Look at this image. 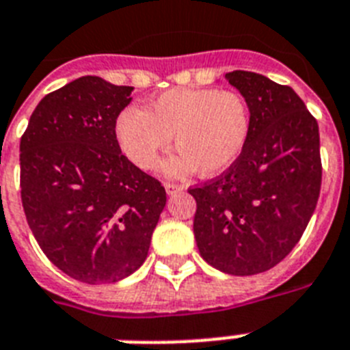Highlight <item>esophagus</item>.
<instances>
[{
	"instance_id": "34e87169",
	"label": "esophagus",
	"mask_w": 350,
	"mask_h": 350,
	"mask_svg": "<svg viewBox=\"0 0 350 350\" xmlns=\"http://www.w3.org/2000/svg\"><path fill=\"white\" fill-rule=\"evenodd\" d=\"M165 190H167V194H176V192L183 190V187L178 183H165Z\"/></svg>"
}]
</instances>
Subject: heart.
I'll return each mask as SVG.
<instances>
[{
	"label": "heart",
	"instance_id": "obj_1",
	"mask_svg": "<svg viewBox=\"0 0 350 350\" xmlns=\"http://www.w3.org/2000/svg\"><path fill=\"white\" fill-rule=\"evenodd\" d=\"M252 131L248 102L219 88H174L140 107H126L115 120L122 152L142 170H152L170 147L180 154L167 163L170 174L198 170L215 176L243 154Z\"/></svg>",
	"mask_w": 350,
	"mask_h": 350
}]
</instances>
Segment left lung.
Wrapping results in <instances>:
<instances>
[{
  "label": "left lung",
  "mask_w": 350,
  "mask_h": 350,
  "mask_svg": "<svg viewBox=\"0 0 350 350\" xmlns=\"http://www.w3.org/2000/svg\"><path fill=\"white\" fill-rule=\"evenodd\" d=\"M224 77L248 102V144L234 165L189 194L201 257L243 277L277 266L302 237L322 185L320 135L289 86L241 70Z\"/></svg>",
  "instance_id": "1"
}]
</instances>
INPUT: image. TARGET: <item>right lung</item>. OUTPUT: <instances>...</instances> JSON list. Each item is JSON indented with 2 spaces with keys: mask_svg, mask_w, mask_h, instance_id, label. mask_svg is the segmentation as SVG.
Returning <instances> with one entry per match:
<instances>
[{
  "mask_svg": "<svg viewBox=\"0 0 350 350\" xmlns=\"http://www.w3.org/2000/svg\"><path fill=\"white\" fill-rule=\"evenodd\" d=\"M131 86L81 77L48 93L19 144L28 226L57 268L86 284L129 277L149 252L167 194L122 154L115 120Z\"/></svg>",
  "mask_w": 350,
  "mask_h": 350,
  "instance_id": "obj_1",
  "label": "right lung"
}]
</instances>
